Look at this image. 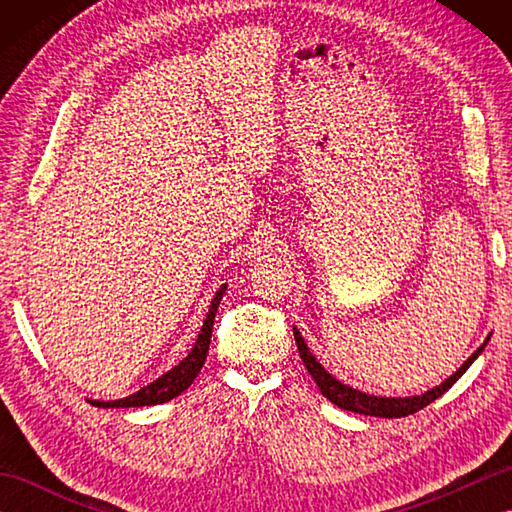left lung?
<instances>
[{
  "instance_id": "1",
  "label": "left lung",
  "mask_w": 512,
  "mask_h": 512,
  "mask_svg": "<svg viewBox=\"0 0 512 512\" xmlns=\"http://www.w3.org/2000/svg\"><path fill=\"white\" fill-rule=\"evenodd\" d=\"M295 332V341H297V350L303 365L310 372V376L314 378V383L319 385L321 394L328 398L330 402H334L336 407H341L345 411H354V413H363V416H376V418H402V416H411V413L420 411L422 407H427L429 402H433L436 398H440L444 391H449L453 387L455 380H458L466 369L473 365V361L477 356L484 352L486 343L491 341V336H486V341L477 347V350L466 358L464 365L455 372L453 376H449L444 383H440L438 387H433L429 391H424L420 396H407V398H387V396H374V394H365V391H358L350 385H343L341 380H336L328 369H325L319 361L317 356H314L306 341H303V336L297 328H292Z\"/></svg>"
}]
</instances>
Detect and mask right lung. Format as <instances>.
Segmentation results:
<instances>
[{"label":"right lung","instance_id":"obj_1","mask_svg":"<svg viewBox=\"0 0 512 512\" xmlns=\"http://www.w3.org/2000/svg\"><path fill=\"white\" fill-rule=\"evenodd\" d=\"M226 292V284L220 286V290L215 292V297L211 299V306L209 312H206V319L202 323V330L198 334V339H195V345L191 347V352L187 358H182V361L171 367L169 372L162 374L160 378H156L154 383H149L147 387L138 389L136 394L121 398V400H92V405L96 407H149V405H162V402H167L171 398L180 396L184 389L191 387V383L195 380V376L200 374V369L206 361V354H209V343H211V332H213V319H215V312L217 306H220V301Z\"/></svg>","mask_w":512,"mask_h":512}]
</instances>
